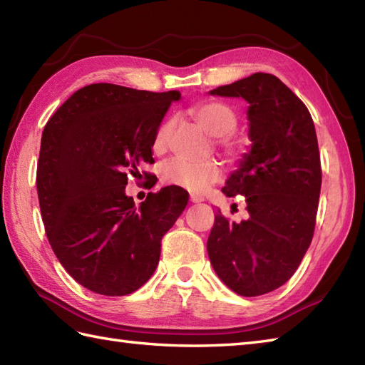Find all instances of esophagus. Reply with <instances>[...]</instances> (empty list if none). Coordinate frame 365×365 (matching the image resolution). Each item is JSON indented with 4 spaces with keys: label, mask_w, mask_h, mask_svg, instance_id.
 Instances as JSON below:
<instances>
[{
    "label": "esophagus",
    "mask_w": 365,
    "mask_h": 365,
    "mask_svg": "<svg viewBox=\"0 0 365 365\" xmlns=\"http://www.w3.org/2000/svg\"><path fill=\"white\" fill-rule=\"evenodd\" d=\"M190 200H191L192 204H200V202H204V197L199 196V195H191Z\"/></svg>",
    "instance_id": "34e87169"
}]
</instances>
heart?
I'll list each match as a JSON object with an SVG mask.
<instances>
[{"instance_id": "heart-1", "label": "heart", "mask_w": 365, "mask_h": 365, "mask_svg": "<svg viewBox=\"0 0 365 365\" xmlns=\"http://www.w3.org/2000/svg\"><path fill=\"white\" fill-rule=\"evenodd\" d=\"M191 115L204 128L208 135L218 138L221 149L230 157H238L245 145L240 138L234 135L238 118L234 108L224 102L208 100L191 108ZM174 128V120L168 119L157 130L153 139V147L157 150H165ZM163 182L191 192H204L210 185L216 183L222 177L220 165L213 160L192 163L183 158H170L161 168Z\"/></svg>"}]
</instances>
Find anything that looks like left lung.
<instances>
[{"label":"left lung","mask_w":365,"mask_h":365,"mask_svg":"<svg viewBox=\"0 0 365 365\" xmlns=\"http://www.w3.org/2000/svg\"><path fill=\"white\" fill-rule=\"evenodd\" d=\"M242 97L251 149L226 180V196H246L247 218L221 212L207 242L215 273L232 292L259 297L293 276L311 246L322 188L320 152L306 105L269 73H254L210 91Z\"/></svg>","instance_id":"1"}]
</instances>
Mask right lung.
<instances>
[{
    "mask_svg": "<svg viewBox=\"0 0 365 365\" xmlns=\"http://www.w3.org/2000/svg\"><path fill=\"white\" fill-rule=\"evenodd\" d=\"M180 92L89 84L46 122L37 163V196L51 250L88 290L123 297L158 265L161 238L188 204L183 188L149 192L136 207L128 173L153 163L160 123Z\"/></svg>",
    "mask_w": 365,
    "mask_h": 365,
    "instance_id": "right-lung-1",
    "label": "right lung"
}]
</instances>
